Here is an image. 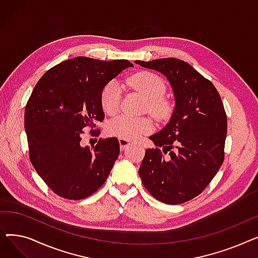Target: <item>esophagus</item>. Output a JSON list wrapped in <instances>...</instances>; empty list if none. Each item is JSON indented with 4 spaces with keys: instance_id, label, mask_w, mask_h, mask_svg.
I'll list each match as a JSON object with an SVG mask.
<instances>
[{
    "instance_id": "esophagus-1",
    "label": "esophagus",
    "mask_w": 258,
    "mask_h": 258,
    "mask_svg": "<svg viewBox=\"0 0 258 258\" xmlns=\"http://www.w3.org/2000/svg\"><path fill=\"white\" fill-rule=\"evenodd\" d=\"M118 141H119V144H120V150L121 151H124L125 148H127L132 143H131V141H128V140H125V139H121V138H119L118 139Z\"/></svg>"
}]
</instances>
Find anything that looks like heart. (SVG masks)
Masks as SVG:
<instances>
[{
    "mask_svg": "<svg viewBox=\"0 0 258 258\" xmlns=\"http://www.w3.org/2000/svg\"><path fill=\"white\" fill-rule=\"evenodd\" d=\"M126 86L139 92L147 99L146 110L156 119L163 120L171 112V103L163 95L165 84L159 75L151 72H140L126 79ZM121 90L115 81L107 84L101 93V105L107 115H115L120 107ZM153 131L150 118H132L120 116L112 120L107 125L111 136L125 140L137 139L142 135Z\"/></svg>",
    "mask_w": 258,
    "mask_h": 258,
    "instance_id": "b5f03b06",
    "label": "heart"
}]
</instances>
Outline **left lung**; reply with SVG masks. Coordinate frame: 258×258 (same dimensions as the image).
<instances>
[{
  "instance_id": "obj_1",
  "label": "left lung",
  "mask_w": 258,
  "mask_h": 258,
  "mask_svg": "<svg viewBox=\"0 0 258 258\" xmlns=\"http://www.w3.org/2000/svg\"><path fill=\"white\" fill-rule=\"evenodd\" d=\"M135 62L163 74L175 100L166 126L150 137L162 151L147 148L139 175L155 199L182 204L204 190L224 162L227 116L221 96L210 80L184 60ZM167 151L165 159L161 153Z\"/></svg>"
}]
</instances>
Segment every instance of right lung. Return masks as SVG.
I'll list each match as a JSON object with an SVG mask.
<instances>
[{
    "label": "right lung",
    "instance_id": "add662e5",
    "mask_svg": "<svg viewBox=\"0 0 258 258\" xmlns=\"http://www.w3.org/2000/svg\"><path fill=\"white\" fill-rule=\"evenodd\" d=\"M128 67L126 59L78 56L54 66L35 85L25 108L29 156L57 196L83 200L106 181L120 153L117 138L99 139L91 148L80 141L85 127L104 119L102 90ZM91 135L99 134L92 130Z\"/></svg>",
    "mask_w": 258,
    "mask_h": 258
}]
</instances>
